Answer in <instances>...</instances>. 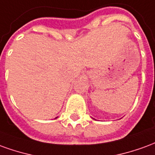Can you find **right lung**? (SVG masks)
Returning <instances> with one entry per match:
<instances>
[{
	"label": "right lung",
	"mask_w": 155,
	"mask_h": 155,
	"mask_svg": "<svg viewBox=\"0 0 155 155\" xmlns=\"http://www.w3.org/2000/svg\"><path fill=\"white\" fill-rule=\"evenodd\" d=\"M56 118H58V117H56ZM56 118H55V119H56Z\"/></svg>",
	"instance_id": "1"
}]
</instances>
